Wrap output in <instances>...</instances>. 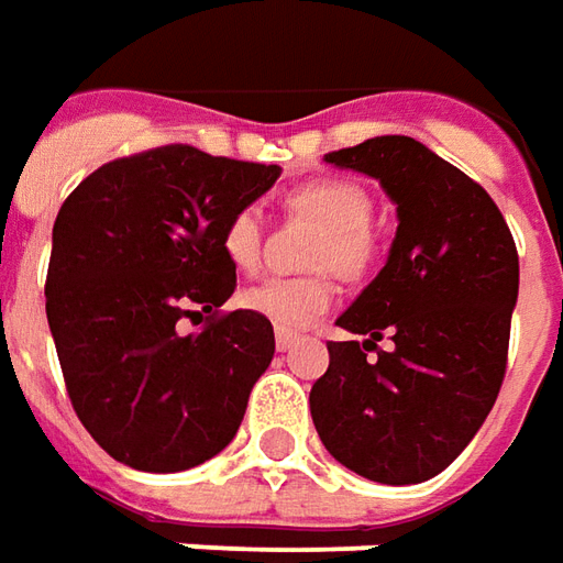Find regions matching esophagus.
<instances>
[{
	"mask_svg": "<svg viewBox=\"0 0 563 563\" xmlns=\"http://www.w3.org/2000/svg\"><path fill=\"white\" fill-rule=\"evenodd\" d=\"M277 350L280 353H286V350H292L295 347V341H298V335H292V332H286V329H277Z\"/></svg>",
	"mask_w": 563,
	"mask_h": 563,
	"instance_id": "esophagus-1",
	"label": "esophagus"
}]
</instances>
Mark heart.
Here are the masks:
<instances>
[{
  "mask_svg": "<svg viewBox=\"0 0 563 563\" xmlns=\"http://www.w3.org/2000/svg\"><path fill=\"white\" fill-rule=\"evenodd\" d=\"M289 207L308 213L325 225L320 241L317 268H335L344 277H363L377 255L372 234V195L360 183L350 179H313L308 186L295 188ZM222 250L228 262L241 274H253L262 265V219L255 207H241L228 216L222 228ZM338 286L329 274L313 277H268L243 295V305L258 317L271 320L277 329L301 332L317 322L325 310L335 305Z\"/></svg>",
  "mask_w": 563,
  "mask_h": 563,
  "instance_id": "1",
  "label": "heart"
}]
</instances>
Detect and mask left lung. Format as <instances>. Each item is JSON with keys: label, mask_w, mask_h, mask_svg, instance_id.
Wrapping results in <instances>:
<instances>
[{"label": "left lung", "mask_w": 563, "mask_h": 563, "mask_svg": "<svg viewBox=\"0 0 563 563\" xmlns=\"http://www.w3.org/2000/svg\"><path fill=\"white\" fill-rule=\"evenodd\" d=\"M325 161L375 176L399 228L387 265L338 317L365 341H329L313 427L356 475L418 485L457 460L497 402L518 250L485 188L411 136H375Z\"/></svg>", "instance_id": "8db88e82"}]
</instances>
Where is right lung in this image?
Here are the masks:
<instances>
[{"label":"right lung","instance_id":"obj_1","mask_svg":"<svg viewBox=\"0 0 563 563\" xmlns=\"http://www.w3.org/2000/svg\"><path fill=\"white\" fill-rule=\"evenodd\" d=\"M277 176L173 143L109 161L63 200L45 310L69 402L118 463L179 473L234 439L274 325L219 310L238 289L222 228ZM200 312L183 336L178 320Z\"/></svg>","mask_w":563,"mask_h":563}]
</instances>
